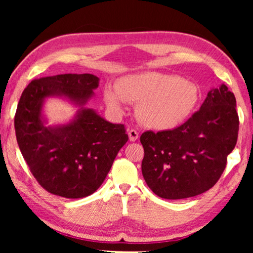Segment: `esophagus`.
<instances>
[{"label":"esophagus","instance_id":"34e87169","mask_svg":"<svg viewBox=\"0 0 253 253\" xmlns=\"http://www.w3.org/2000/svg\"><path fill=\"white\" fill-rule=\"evenodd\" d=\"M128 136H129V140H131V142L138 139V132L135 129H128Z\"/></svg>","mask_w":253,"mask_h":253}]
</instances>
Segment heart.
<instances>
[{
  "mask_svg": "<svg viewBox=\"0 0 253 253\" xmlns=\"http://www.w3.org/2000/svg\"><path fill=\"white\" fill-rule=\"evenodd\" d=\"M200 89L181 76L144 71L123 76L116 85L104 89V100L117 114L126 102L138 104L137 115L145 126L155 130L177 128L190 118L200 101Z\"/></svg>",
  "mask_w": 253,
  "mask_h": 253,
  "instance_id": "heart-1",
  "label": "heart"
}]
</instances>
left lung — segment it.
Listing matches in <instances>:
<instances>
[{"instance_id": "left-lung-1", "label": "left lung", "mask_w": 253, "mask_h": 253, "mask_svg": "<svg viewBox=\"0 0 253 253\" xmlns=\"http://www.w3.org/2000/svg\"><path fill=\"white\" fill-rule=\"evenodd\" d=\"M237 101L224 84L208 92L199 111L177 128L140 136L142 173L166 200L192 198L214 186L237 144Z\"/></svg>"}]
</instances>
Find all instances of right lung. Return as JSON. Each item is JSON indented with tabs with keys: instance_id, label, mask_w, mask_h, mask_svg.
Returning a JSON list of instances; mask_svg holds the SVG:
<instances>
[{
	"instance_id": "right-lung-1",
	"label": "right lung",
	"mask_w": 253,
	"mask_h": 253,
	"mask_svg": "<svg viewBox=\"0 0 253 253\" xmlns=\"http://www.w3.org/2000/svg\"><path fill=\"white\" fill-rule=\"evenodd\" d=\"M98 81L90 74L45 77L31 81L20 98L14 118L20 151L33 176L54 195L80 199L96 192L128 140L124 125L85 107ZM53 96L77 108L69 122L47 124L44 104Z\"/></svg>"
}]
</instances>
